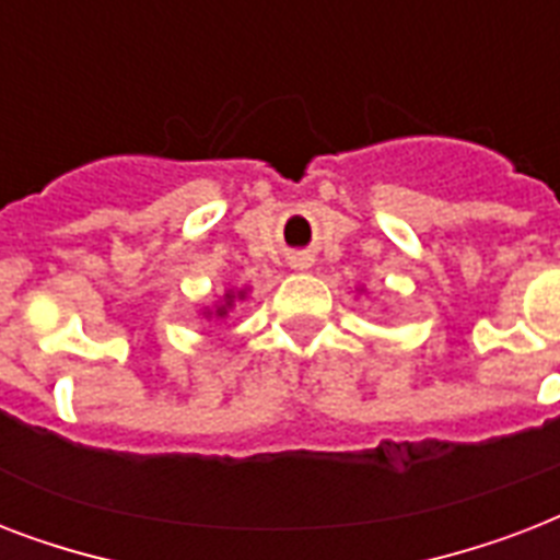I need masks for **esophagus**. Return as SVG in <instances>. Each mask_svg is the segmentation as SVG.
Returning <instances> with one entry per match:
<instances>
[{
  "instance_id": "1",
  "label": "esophagus",
  "mask_w": 560,
  "mask_h": 560,
  "mask_svg": "<svg viewBox=\"0 0 560 560\" xmlns=\"http://www.w3.org/2000/svg\"><path fill=\"white\" fill-rule=\"evenodd\" d=\"M293 267H296V270H307V267H311V258H307V255H299L296 261H293Z\"/></svg>"
}]
</instances>
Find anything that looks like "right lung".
Segmentation results:
<instances>
[{
  "label": "right lung",
  "mask_w": 560,
  "mask_h": 560,
  "mask_svg": "<svg viewBox=\"0 0 560 560\" xmlns=\"http://www.w3.org/2000/svg\"><path fill=\"white\" fill-rule=\"evenodd\" d=\"M229 299V302H232V296H226ZM229 302H226V305H223V307H218V316H226V307H229Z\"/></svg>",
  "instance_id": "1"
}]
</instances>
